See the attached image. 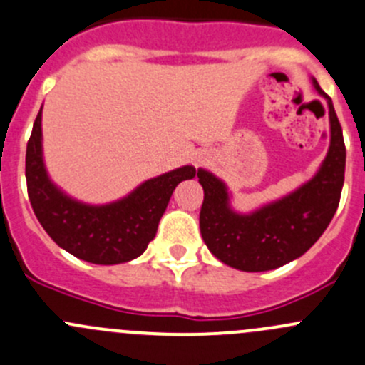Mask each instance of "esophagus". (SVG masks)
I'll list each match as a JSON object with an SVG mask.
<instances>
[{
	"label": "esophagus",
	"instance_id": "obj_1",
	"mask_svg": "<svg viewBox=\"0 0 365 365\" xmlns=\"http://www.w3.org/2000/svg\"><path fill=\"white\" fill-rule=\"evenodd\" d=\"M205 163V157H195V164H201Z\"/></svg>",
	"mask_w": 365,
	"mask_h": 365
}]
</instances>
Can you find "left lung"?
<instances>
[{"label":"left lung","instance_id":"1","mask_svg":"<svg viewBox=\"0 0 365 365\" xmlns=\"http://www.w3.org/2000/svg\"><path fill=\"white\" fill-rule=\"evenodd\" d=\"M314 91L327 101L331 143L320 168L290 194L236 212L227 185L212 171L197 170L205 201L199 227L210 252L227 266L248 273L271 271L299 259L317 243L334 217L344 182L346 148L332 99L312 78Z\"/></svg>","mask_w":365,"mask_h":365}]
</instances>
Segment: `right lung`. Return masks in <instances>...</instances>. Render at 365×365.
I'll use <instances>...</instances> for the list:
<instances>
[{
    "instance_id": "obj_1",
    "label": "right lung",
    "mask_w": 365,
    "mask_h": 365,
    "mask_svg": "<svg viewBox=\"0 0 365 365\" xmlns=\"http://www.w3.org/2000/svg\"><path fill=\"white\" fill-rule=\"evenodd\" d=\"M41 110L34 120L26 150V180L33 212L41 227L63 250L86 262L113 266L129 262L147 250L159 220L180 182L195 176L182 166L145 180L133 192L106 205H89L61 190L43 160Z\"/></svg>"
}]
</instances>
